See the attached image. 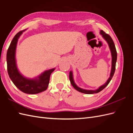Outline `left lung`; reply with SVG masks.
Returning a JSON list of instances; mask_svg holds the SVG:
<instances>
[{"label": "left lung", "mask_w": 133, "mask_h": 133, "mask_svg": "<svg viewBox=\"0 0 133 133\" xmlns=\"http://www.w3.org/2000/svg\"><path fill=\"white\" fill-rule=\"evenodd\" d=\"M100 33L102 35V37L108 43L109 46L110 50L111 53V56H112V61H111V73L110 75V77L107 80V82L104 84V85H102L101 87H100L98 89L96 90H85V89H83L78 87L77 85H76L74 81V79H73V73L72 71H70L69 73V79L70 83L71 84V85H73V87L75 88V89L79 91L83 92V93L84 94H94V93H98V92H100V91H102L103 89H104L108 85V84L110 83V80H111L112 76L114 75V74L115 73V65H116V60H117V52H116V48L115 46V44L114 43L113 41H112V38H111L110 36L109 35H108V34H106L105 32H104L103 30H101L100 31Z\"/></svg>", "instance_id": "1"}]
</instances>
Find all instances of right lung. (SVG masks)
<instances>
[{
	"instance_id": "add662e5",
	"label": "right lung",
	"mask_w": 133,
	"mask_h": 133,
	"mask_svg": "<svg viewBox=\"0 0 133 133\" xmlns=\"http://www.w3.org/2000/svg\"><path fill=\"white\" fill-rule=\"evenodd\" d=\"M22 30L16 34L10 44L6 54L7 70L9 76L17 88L26 94H35L46 90L49 85L50 76L55 68L46 70L37 78L29 79L22 75L19 71L15 59V51L17 42L23 32Z\"/></svg>"
}]
</instances>
